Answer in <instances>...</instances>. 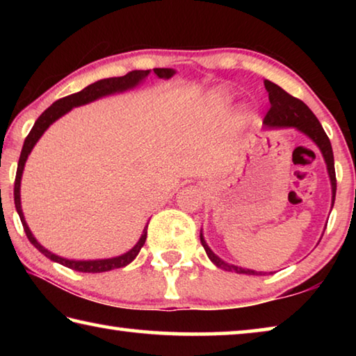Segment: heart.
Listing matches in <instances>:
<instances>
[{"mask_svg":"<svg viewBox=\"0 0 356 356\" xmlns=\"http://www.w3.org/2000/svg\"><path fill=\"white\" fill-rule=\"evenodd\" d=\"M229 100H231V94H229V91H226V89H216V91H213L209 95V105L212 106L213 110H222V108H226ZM245 119H246V111L240 110L236 114L237 124H242Z\"/></svg>","mask_w":356,"mask_h":356,"instance_id":"obj_1","label":"heart"}]
</instances>
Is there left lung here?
<instances>
[{"mask_svg":"<svg viewBox=\"0 0 356 356\" xmlns=\"http://www.w3.org/2000/svg\"><path fill=\"white\" fill-rule=\"evenodd\" d=\"M264 86L267 89L270 105H272L270 106V111L267 113V116L264 119V127L267 130L295 129L308 136L309 140L316 144L318 150L322 152L325 163H327V171H328L330 184H331V209H333L334 197H336L334 156H333V149H331V143L328 140L327 134H325L323 127L321 125V122H318V119L314 116V113H312L309 108L303 104V102L292 97V95L287 94L284 89H281L278 84H275L268 80H264ZM200 237L209 259L218 268L226 270V272H236V273H243V275H262V272L242 268V267H237V265H232V264H227L226 261H222V259H220L212 250L209 248L207 242L204 240L202 231L200 234Z\"/></svg>","mask_w":356,"mask_h":356,"instance_id":"obj_1","label":"left lung"}]
</instances>
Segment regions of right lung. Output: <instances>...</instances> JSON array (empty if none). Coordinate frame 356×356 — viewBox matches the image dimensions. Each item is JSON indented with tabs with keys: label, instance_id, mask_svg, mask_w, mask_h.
I'll return each mask as SVG.
<instances>
[{
	"label": "right lung",
	"instance_id": "1",
	"mask_svg": "<svg viewBox=\"0 0 356 356\" xmlns=\"http://www.w3.org/2000/svg\"><path fill=\"white\" fill-rule=\"evenodd\" d=\"M150 74V70H131L127 75L124 76H113V78H105V80H99L92 84H89L80 92H75L72 95H67V97H63L56 100L51 106H48L47 110L40 114L35 120L31 131L26 136L25 143H23V149L20 154V160H19V166H17V176H15V185H14V202H15V209L17 213H19L23 229H25L26 237L29 242H31L35 248H38L42 254L45 257L50 259L53 262H58L64 265V267H69L75 272H83V273H102V272H110V270L114 268H122L125 265H129L134 259L138 256V252L143 248L144 242H146L147 237V225L144 226L143 234L140 240H138L136 245L134 248L129 250L124 254L116 256V257H110V259H95V261H75V259H65L61 256L53 254L51 251H48L44 248L35 237L33 236L31 229L28 227L26 221H25V215H23L22 210V200H20V184H22V176H23V170H25V163L28 160V155L31 154L33 147L35 146V143L40 140V136L45 134V130L50 127V125L58 120L59 118H63L64 114H67L72 108L75 106H81L86 104H91V102L106 97V95H113V94H119V92H125L129 89L136 88L138 84H141L144 80H146L147 75ZM154 74L159 78H163V80H170V78L176 74L174 69H154Z\"/></svg>",
	"mask_w": 356,
	"mask_h": 356
}]
</instances>
